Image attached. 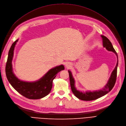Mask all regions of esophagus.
<instances>
[{"mask_svg":"<svg viewBox=\"0 0 126 126\" xmlns=\"http://www.w3.org/2000/svg\"><path fill=\"white\" fill-rule=\"evenodd\" d=\"M71 64L70 63H67L66 64V67L67 68H69V67H71Z\"/></svg>","mask_w":126,"mask_h":126,"instance_id":"obj_1","label":"esophagus"}]
</instances>
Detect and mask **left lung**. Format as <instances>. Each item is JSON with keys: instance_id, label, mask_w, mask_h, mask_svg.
Here are the masks:
<instances>
[{"instance_id": "8db88e82", "label": "left lung", "mask_w": 126, "mask_h": 126, "mask_svg": "<svg viewBox=\"0 0 126 126\" xmlns=\"http://www.w3.org/2000/svg\"><path fill=\"white\" fill-rule=\"evenodd\" d=\"M101 37L102 39V45L103 47L106 48V49L108 51H112L113 53H115V55L117 56V62L116 66L115 68V69L112 71L110 77L109 78L107 83L104 86V88H103L102 89L95 90V91H86L85 92H82V91H79L75 87V79L72 76V73L70 70H68V72H69V79H70V83L71 89L72 91V93L75 94V96L77 97L78 99L82 100L85 101H90L96 100L97 99L100 98L102 96H105V94H107L109 91L111 90L113 88V87L115 86V82L116 81L117 78V67L118 64V55L116 51L114 49L112 44L110 40L107 38L106 37L101 35Z\"/></svg>"}]
</instances>
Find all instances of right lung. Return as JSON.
Returning <instances> with one entry per match:
<instances>
[{
  "label": "right lung",
  "mask_w": 126,
  "mask_h": 126,
  "mask_svg": "<svg viewBox=\"0 0 126 126\" xmlns=\"http://www.w3.org/2000/svg\"><path fill=\"white\" fill-rule=\"evenodd\" d=\"M18 39L11 45L8 52L6 66L7 79L14 88L22 96L30 99H38L50 93L52 87V81L59 72L64 70L63 64L57 66L49 70L43 77L35 81H26L18 79L13 72L12 61L15 46Z\"/></svg>",
  "instance_id": "add662e5"
}]
</instances>
